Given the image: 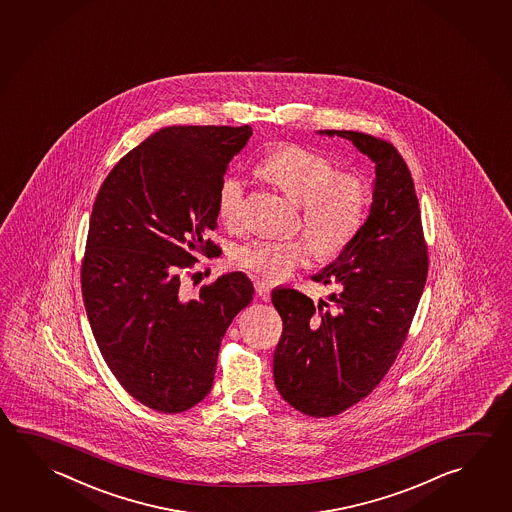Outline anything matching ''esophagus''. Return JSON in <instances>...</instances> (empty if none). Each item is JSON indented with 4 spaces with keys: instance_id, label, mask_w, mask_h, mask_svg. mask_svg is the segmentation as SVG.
<instances>
[{
    "instance_id": "1",
    "label": "esophagus",
    "mask_w": 512,
    "mask_h": 512,
    "mask_svg": "<svg viewBox=\"0 0 512 512\" xmlns=\"http://www.w3.org/2000/svg\"><path fill=\"white\" fill-rule=\"evenodd\" d=\"M255 291H257V295H259L260 300L269 302V298H271V289H269L268 284H264V282L257 280V282H255Z\"/></svg>"
}]
</instances>
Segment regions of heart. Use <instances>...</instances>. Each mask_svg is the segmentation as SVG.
<instances>
[{"instance_id": "1", "label": "heart", "mask_w": 512, "mask_h": 512, "mask_svg": "<svg viewBox=\"0 0 512 512\" xmlns=\"http://www.w3.org/2000/svg\"><path fill=\"white\" fill-rule=\"evenodd\" d=\"M262 178L300 203L298 226L306 235L295 239H257L235 255L241 268L266 282H280L309 266L318 250L336 257L358 239L370 210V187L363 174L340 171L331 158L300 145H287L264 158ZM250 194L239 174H230L217 190V214L223 225L241 232L248 226Z\"/></svg>"}]
</instances>
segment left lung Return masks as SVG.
I'll use <instances>...</instances> for the list:
<instances>
[{
    "instance_id": "1",
    "label": "left lung",
    "mask_w": 512,
    "mask_h": 512,
    "mask_svg": "<svg viewBox=\"0 0 512 512\" xmlns=\"http://www.w3.org/2000/svg\"><path fill=\"white\" fill-rule=\"evenodd\" d=\"M347 138L376 162L370 216L361 234L314 282L331 300L284 287L271 293L282 316L273 376L284 401L309 417L340 415L365 399L394 365L428 277V244L412 174L394 144L358 131Z\"/></svg>"
}]
</instances>
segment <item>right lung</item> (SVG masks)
<instances>
[{
	"label": "right lung",
	"mask_w": 512,
	"mask_h": 512,
	"mask_svg": "<svg viewBox=\"0 0 512 512\" xmlns=\"http://www.w3.org/2000/svg\"><path fill=\"white\" fill-rule=\"evenodd\" d=\"M252 127H163L102 183L82 257L84 307L118 383L156 412L207 397L219 347L253 284L235 271L180 295L199 257H216L217 190Z\"/></svg>",
	"instance_id": "add662e5"
}]
</instances>
